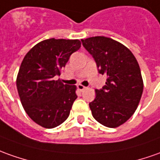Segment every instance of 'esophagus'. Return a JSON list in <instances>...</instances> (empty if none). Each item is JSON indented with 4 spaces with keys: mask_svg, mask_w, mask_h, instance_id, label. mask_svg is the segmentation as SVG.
<instances>
[{
    "mask_svg": "<svg viewBox=\"0 0 160 160\" xmlns=\"http://www.w3.org/2000/svg\"><path fill=\"white\" fill-rule=\"evenodd\" d=\"M78 89L80 91H84V90L86 89V87H84V86H83V85H82V84H78Z\"/></svg>",
    "mask_w": 160,
    "mask_h": 160,
    "instance_id": "34e87169",
    "label": "esophagus"
}]
</instances>
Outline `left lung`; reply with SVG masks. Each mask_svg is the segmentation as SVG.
I'll list each match as a JSON object with an SVG mask.
<instances>
[{"mask_svg": "<svg viewBox=\"0 0 160 160\" xmlns=\"http://www.w3.org/2000/svg\"><path fill=\"white\" fill-rule=\"evenodd\" d=\"M81 41L99 74L107 76L105 85L96 90V98L89 103L92 116L106 127H118L133 115L140 101L144 84L139 65L129 48L112 38Z\"/></svg>", "mask_w": 160, "mask_h": 160, "instance_id": "1", "label": "left lung"}]
</instances>
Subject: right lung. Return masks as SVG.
Masks as SVG:
<instances>
[{
	"label": "right lung",
	"instance_id": "obj_1",
	"mask_svg": "<svg viewBox=\"0 0 160 160\" xmlns=\"http://www.w3.org/2000/svg\"><path fill=\"white\" fill-rule=\"evenodd\" d=\"M80 47L79 40L51 38L37 43L23 58L17 91L26 113L42 127H57L69 117L78 98L76 86L54 79Z\"/></svg>",
	"mask_w": 160,
	"mask_h": 160
}]
</instances>
